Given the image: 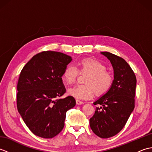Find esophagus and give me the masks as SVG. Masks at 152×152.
I'll list each match as a JSON object with an SVG mask.
<instances>
[{"instance_id": "34e87169", "label": "esophagus", "mask_w": 152, "mask_h": 152, "mask_svg": "<svg viewBox=\"0 0 152 152\" xmlns=\"http://www.w3.org/2000/svg\"><path fill=\"white\" fill-rule=\"evenodd\" d=\"M76 104H78V105H80V104H83V102L82 101H80V100H78V99H76Z\"/></svg>"}]
</instances>
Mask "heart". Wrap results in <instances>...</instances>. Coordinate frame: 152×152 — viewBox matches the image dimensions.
Returning <instances> with one entry per match:
<instances>
[{"label": "heart", "instance_id": "heart-1", "mask_svg": "<svg viewBox=\"0 0 152 152\" xmlns=\"http://www.w3.org/2000/svg\"><path fill=\"white\" fill-rule=\"evenodd\" d=\"M78 70L73 65H68L63 71V76L68 84L76 81L79 72L88 76L84 80L85 85L76 86L68 90V94L76 99H88L94 95H101L111 89L114 83V76L106 71V66L94 59H82L78 63Z\"/></svg>", "mask_w": 152, "mask_h": 152}]
</instances>
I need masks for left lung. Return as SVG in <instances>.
I'll return each mask as SVG.
<instances>
[{
  "instance_id": "1",
  "label": "left lung",
  "mask_w": 152,
  "mask_h": 152,
  "mask_svg": "<svg viewBox=\"0 0 152 152\" xmlns=\"http://www.w3.org/2000/svg\"><path fill=\"white\" fill-rule=\"evenodd\" d=\"M114 69L111 89L94 102L96 107L89 119L93 132L102 138L114 137L124 127L134 108L137 79L134 72L123 58L107 51L101 52Z\"/></svg>"
}]
</instances>
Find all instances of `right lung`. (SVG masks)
<instances>
[{
    "mask_svg": "<svg viewBox=\"0 0 152 152\" xmlns=\"http://www.w3.org/2000/svg\"><path fill=\"white\" fill-rule=\"evenodd\" d=\"M72 57L46 51L35 55L23 68L18 80L17 107L34 134L56 137L63 130L66 113L76 105L73 96L60 99L66 92L63 71Z\"/></svg>",
    "mask_w": 152,
    "mask_h": 152,
    "instance_id": "add662e5",
    "label": "right lung"
}]
</instances>
